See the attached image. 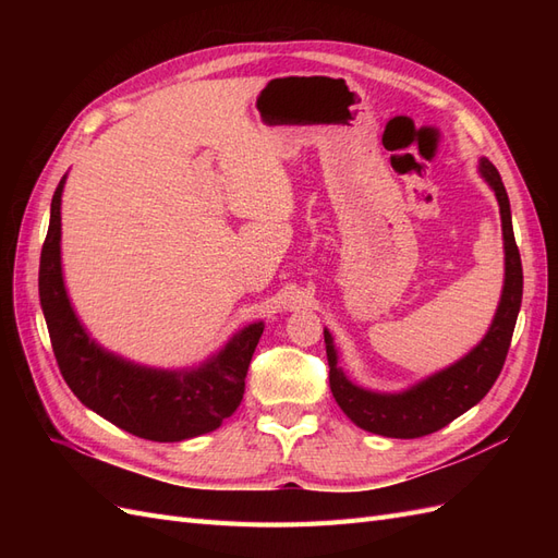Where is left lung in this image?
I'll return each mask as SVG.
<instances>
[{"mask_svg":"<svg viewBox=\"0 0 558 558\" xmlns=\"http://www.w3.org/2000/svg\"><path fill=\"white\" fill-rule=\"evenodd\" d=\"M480 174L496 193L502 223V248H505V281L496 316L477 347H472L463 359L451 363L414 386L398 393L369 391L353 384L344 367H340V356L328 328H324L326 353L330 365V391L335 402L359 428L384 435L412 440V437L430 435L445 428L456 416L468 412L488 393V388L498 379L505 356L512 342L514 324L521 307L523 272L521 258L514 242L510 199L505 193L502 179L496 167L486 158H480Z\"/></svg>","mask_w":558,"mask_h":558,"instance_id":"left-lung-1","label":"left lung"}]
</instances>
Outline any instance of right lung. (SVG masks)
Segmentation results:
<instances>
[{
    "label": "right lung",
    "instance_id": "add662e5",
    "mask_svg": "<svg viewBox=\"0 0 558 558\" xmlns=\"http://www.w3.org/2000/svg\"><path fill=\"white\" fill-rule=\"evenodd\" d=\"M50 202L39 263V300L60 373L74 396L113 426L154 442H181L216 430L244 396V379L265 324L234 332L214 356L193 367L165 369L128 361L83 328L62 277V191Z\"/></svg>",
    "mask_w": 558,
    "mask_h": 558
}]
</instances>
